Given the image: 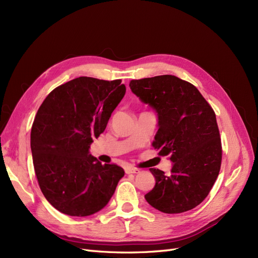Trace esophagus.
Here are the masks:
<instances>
[{"label":"esophagus","instance_id":"obj_1","mask_svg":"<svg viewBox=\"0 0 258 258\" xmlns=\"http://www.w3.org/2000/svg\"><path fill=\"white\" fill-rule=\"evenodd\" d=\"M140 172V170L137 169V168H134V167H126L125 168V173L126 174H130V173H133V174H137Z\"/></svg>","mask_w":258,"mask_h":258}]
</instances>
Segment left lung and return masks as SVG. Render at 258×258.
I'll return each instance as SVG.
<instances>
[{
    "label": "left lung",
    "mask_w": 258,
    "mask_h": 258,
    "mask_svg": "<svg viewBox=\"0 0 258 258\" xmlns=\"http://www.w3.org/2000/svg\"><path fill=\"white\" fill-rule=\"evenodd\" d=\"M132 92L157 112L152 146L170 155L171 173L151 168L155 186L145 198L165 214H179L204 201L221 167L222 147L212 106L192 84L174 75L133 80Z\"/></svg>",
    "instance_id": "obj_1"
}]
</instances>
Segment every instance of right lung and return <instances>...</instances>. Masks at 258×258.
Returning <instances> with one entry per match:
<instances>
[{
	"instance_id": "add662e5",
	"label": "right lung",
	"mask_w": 258,
	"mask_h": 258,
	"mask_svg": "<svg viewBox=\"0 0 258 258\" xmlns=\"http://www.w3.org/2000/svg\"><path fill=\"white\" fill-rule=\"evenodd\" d=\"M125 91L121 80L81 76L55 88L38 109L31 132L35 173L43 196L60 213H98L123 177L121 167L102 165L89 148Z\"/></svg>"
}]
</instances>
